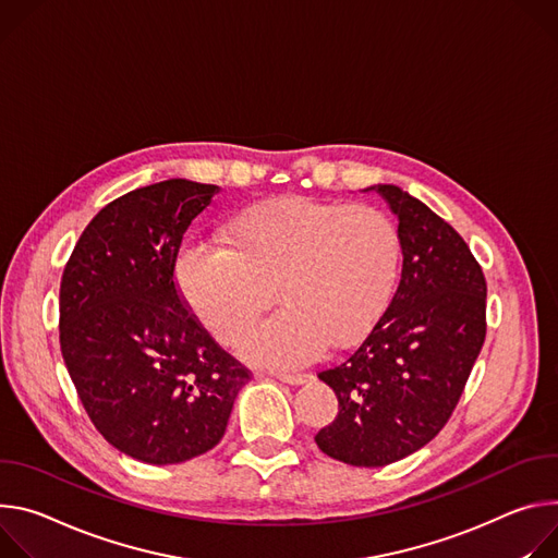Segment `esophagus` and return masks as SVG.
Returning <instances> with one entry per match:
<instances>
[{
  "label": "esophagus",
  "mask_w": 558,
  "mask_h": 558,
  "mask_svg": "<svg viewBox=\"0 0 558 558\" xmlns=\"http://www.w3.org/2000/svg\"><path fill=\"white\" fill-rule=\"evenodd\" d=\"M277 379L288 386H303L307 381H313V375H277Z\"/></svg>",
  "instance_id": "obj_1"
}]
</instances>
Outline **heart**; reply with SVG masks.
Returning <instances> with one entry per match:
<instances>
[{
  "label": "heart",
  "mask_w": 558,
  "mask_h": 558,
  "mask_svg": "<svg viewBox=\"0 0 558 558\" xmlns=\"http://www.w3.org/2000/svg\"><path fill=\"white\" fill-rule=\"evenodd\" d=\"M221 243H189L174 279L193 313L232 341L270 305L286 303L239 341L255 365L299 367L326 348L365 339L388 311L401 236L373 206L286 197L253 206L223 228Z\"/></svg>",
  "instance_id": "heart-1"
}]
</instances>
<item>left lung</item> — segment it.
Returning a JSON list of instances; mask_svg holds the SVG:
<instances>
[{
  "instance_id": "8db88e82",
  "label": "left lung",
  "mask_w": 558,
  "mask_h": 558,
  "mask_svg": "<svg viewBox=\"0 0 558 558\" xmlns=\"http://www.w3.org/2000/svg\"><path fill=\"white\" fill-rule=\"evenodd\" d=\"M399 219L403 268L379 324L341 365L319 373L339 401L322 452L381 468L435 439L485 339V277L463 236L399 185L377 183Z\"/></svg>"
}]
</instances>
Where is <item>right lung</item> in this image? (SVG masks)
Listing matches in <instances>:
<instances>
[{
	"label": "right lung",
	"mask_w": 558,
	"mask_h": 558,
	"mask_svg": "<svg viewBox=\"0 0 558 558\" xmlns=\"http://www.w3.org/2000/svg\"><path fill=\"white\" fill-rule=\"evenodd\" d=\"M219 185L166 179L101 208L59 288V343L101 437L172 465L213 450L251 373L189 313L174 259Z\"/></svg>",
	"instance_id": "obj_1"
}]
</instances>
